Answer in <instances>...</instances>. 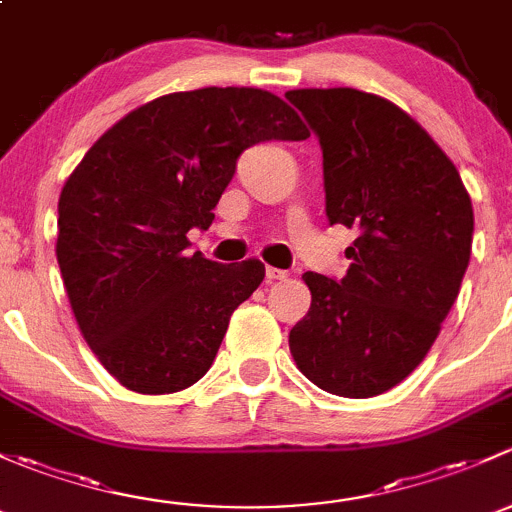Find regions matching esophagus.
I'll return each instance as SVG.
<instances>
[{"mask_svg":"<svg viewBox=\"0 0 512 512\" xmlns=\"http://www.w3.org/2000/svg\"><path fill=\"white\" fill-rule=\"evenodd\" d=\"M266 278H268V281H286V278H288V271H283V268L266 266Z\"/></svg>","mask_w":512,"mask_h":512,"instance_id":"esophagus-1","label":"esophagus"}]
</instances>
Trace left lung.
<instances>
[{"label":"left lung","mask_w":512,"mask_h":512,"mask_svg":"<svg viewBox=\"0 0 512 512\" xmlns=\"http://www.w3.org/2000/svg\"><path fill=\"white\" fill-rule=\"evenodd\" d=\"M286 98L318 135L330 226L357 231L345 278L303 276L313 300L288 337L293 360L325 392L377 397L424 360L458 298L471 197L444 150L389 100L355 88Z\"/></svg>","instance_id":"1"}]
</instances>
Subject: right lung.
Instances as JSON below:
<instances>
[{"instance_id": "right-lung-1", "label": "right lung", "mask_w": 512, "mask_h": 512, "mask_svg": "<svg viewBox=\"0 0 512 512\" xmlns=\"http://www.w3.org/2000/svg\"><path fill=\"white\" fill-rule=\"evenodd\" d=\"M291 105L258 88L170 93L115 123L63 184L56 256L83 337L123 387L172 394L212 367L261 261L187 254L241 152L305 140Z\"/></svg>"}]
</instances>
